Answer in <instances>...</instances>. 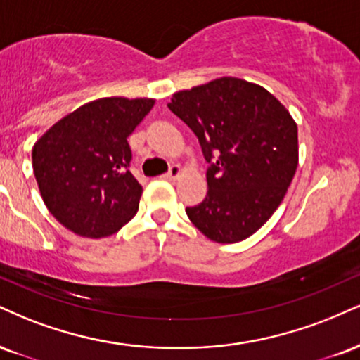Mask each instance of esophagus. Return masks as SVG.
<instances>
[{
	"label": "esophagus",
	"instance_id": "esophagus-1",
	"mask_svg": "<svg viewBox=\"0 0 360 360\" xmlns=\"http://www.w3.org/2000/svg\"><path fill=\"white\" fill-rule=\"evenodd\" d=\"M181 171H183V169H181L179 164H172V166L169 167V171L162 177H164V179H169V181L177 179V177H179V174H181Z\"/></svg>",
	"mask_w": 360,
	"mask_h": 360
}]
</instances>
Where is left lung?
I'll return each mask as SVG.
<instances>
[{
	"label": "left lung",
	"instance_id": "1",
	"mask_svg": "<svg viewBox=\"0 0 360 360\" xmlns=\"http://www.w3.org/2000/svg\"><path fill=\"white\" fill-rule=\"evenodd\" d=\"M169 110L196 134L207 194L186 207L216 243H238L280 206L298 166V132L290 112L263 86L223 77L172 95Z\"/></svg>",
	"mask_w": 360,
	"mask_h": 360
}]
</instances>
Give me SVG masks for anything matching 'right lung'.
Listing matches in <instances>:
<instances>
[{
    "label": "right lung",
    "mask_w": 360,
    "mask_h": 360,
    "mask_svg": "<svg viewBox=\"0 0 360 360\" xmlns=\"http://www.w3.org/2000/svg\"><path fill=\"white\" fill-rule=\"evenodd\" d=\"M153 105V98H98L38 139L33 172L56 221L85 238L114 235L131 221L142 186L129 171L127 137Z\"/></svg>",
    "instance_id": "1"
}]
</instances>
